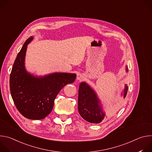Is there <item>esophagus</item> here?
<instances>
[{
    "label": "esophagus",
    "mask_w": 152,
    "mask_h": 152,
    "mask_svg": "<svg viewBox=\"0 0 152 152\" xmlns=\"http://www.w3.org/2000/svg\"><path fill=\"white\" fill-rule=\"evenodd\" d=\"M83 79V76L82 75H80V74L77 75V80H82Z\"/></svg>",
    "instance_id": "obj_1"
}]
</instances>
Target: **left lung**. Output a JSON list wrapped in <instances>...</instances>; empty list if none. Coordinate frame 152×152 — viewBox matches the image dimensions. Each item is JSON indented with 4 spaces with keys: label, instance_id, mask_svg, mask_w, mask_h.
<instances>
[{
    "label": "left lung",
    "instance_id": "left-lung-1",
    "mask_svg": "<svg viewBox=\"0 0 152 152\" xmlns=\"http://www.w3.org/2000/svg\"><path fill=\"white\" fill-rule=\"evenodd\" d=\"M127 71V69H126ZM128 87L125 85L123 97H126ZM97 96L90 86L85 82L80 84L78 96V111L80 116L91 123H100L105 118Z\"/></svg>",
    "mask_w": 152,
    "mask_h": 152
}]
</instances>
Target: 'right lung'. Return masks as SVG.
Instances as JSON below:
<instances>
[{"instance_id":"obj_1","label":"right lung","mask_w":152,"mask_h":152,"mask_svg":"<svg viewBox=\"0 0 152 152\" xmlns=\"http://www.w3.org/2000/svg\"><path fill=\"white\" fill-rule=\"evenodd\" d=\"M29 38L18 53L10 77V87L14 103L20 113L31 120L45 118L52 111L54 100L65 85L73 83L75 74L56 73L43 77H36L25 69Z\"/></svg>"}]
</instances>
